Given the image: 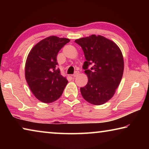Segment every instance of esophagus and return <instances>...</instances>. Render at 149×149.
Returning <instances> with one entry per match:
<instances>
[{"instance_id":"esophagus-1","label":"esophagus","mask_w":149,"mask_h":149,"mask_svg":"<svg viewBox=\"0 0 149 149\" xmlns=\"http://www.w3.org/2000/svg\"><path fill=\"white\" fill-rule=\"evenodd\" d=\"M79 72H77V71H76V72H75L74 73V74H73V75H72V76H73V77H76V76H77V75L78 74H79Z\"/></svg>"}]
</instances>
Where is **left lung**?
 <instances>
[{
	"mask_svg": "<svg viewBox=\"0 0 149 149\" xmlns=\"http://www.w3.org/2000/svg\"><path fill=\"white\" fill-rule=\"evenodd\" d=\"M75 42L82 48L86 59L83 68L88 82L80 88L82 97L92 104H104L114 96L122 80L124 68L122 52L115 42L101 35H91Z\"/></svg>",
	"mask_w": 149,
	"mask_h": 149,
	"instance_id": "left-lung-1",
	"label": "left lung"
}]
</instances>
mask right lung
Segmentation results:
<instances>
[{
	"mask_svg": "<svg viewBox=\"0 0 149 149\" xmlns=\"http://www.w3.org/2000/svg\"><path fill=\"white\" fill-rule=\"evenodd\" d=\"M69 42V39L50 36L35 45L27 56L26 79L40 101L50 103L58 99L68 82L56 66V57L60 50Z\"/></svg>",
	"mask_w": 149,
	"mask_h": 149,
	"instance_id": "1",
	"label": "right lung"
}]
</instances>
